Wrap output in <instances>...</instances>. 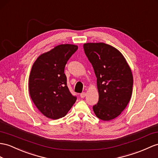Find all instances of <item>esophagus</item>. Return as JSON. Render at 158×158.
<instances>
[{
  "label": "esophagus",
  "instance_id": "obj_1",
  "mask_svg": "<svg viewBox=\"0 0 158 158\" xmlns=\"http://www.w3.org/2000/svg\"><path fill=\"white\" fill-rule=\"evenodd\" d=\"M86 92H82V93L80 94V97H81V98H84V97H86Z\"/></svg>",
  "mask_w": 158,
  "mask_h": 158
}]
</instances>
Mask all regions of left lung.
I'll use <instances>...</instances> for the list:
<instances>
[{"mask_svg": "<svg viewBox=\"0 0 158 158\" xmlns=\"http://www.w3.org/2000/svg\"><path fill=\"white\" fill-rule=\"evenodd\" d=\"M83 48L97 78L99 98L93 110L101 120H112L126 108L131 97V70L124 56L113 46L88 43Z\"/></svg>", "mask_w": 158, "mask_h": 158, "instance_id": "left-lung-1", "label": "left lung"}]
</instances>
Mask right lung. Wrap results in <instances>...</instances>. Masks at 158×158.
<instances>
[{
	"label": "right lung",
	"mask_w": 158,
	"mask_h": 158,
	"mask_svg": "<svg viewBox=\"0 0 158 158\" xmlns=\"http://www.w3.org/2000/svg\"><path fill=\"white\" fill-rule=\"evenodd\" d=\"M78 46L61 44L43 53L35 61L29 80L30 97L40 112L49 118L64 117L77 97L67 86L64 68Z\"/></svg>",
	"instance_id": "obj_1"
}]
</instances>
